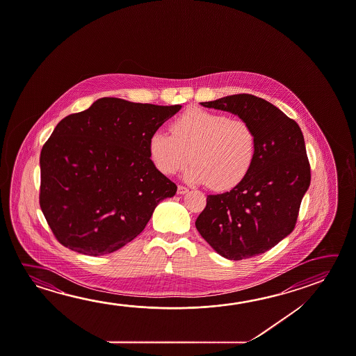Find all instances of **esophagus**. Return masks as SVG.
Instances as JSON below:
<instances>
[{
	"label": "esophagus",
	"mask_w": 356,
	"mask_h": 356,
	"mask_svg": "<svg viewBox=\"0 0 356 356\" xmlns=\"http://www.w3.org/2000/svg\"><path fill=\"white\" fill-rule=\"evenodd\" d=\"M187 191H188L187 187L182 186V185L177 186V193H179V195H184V193H186Z\"/></svg>",
	"instance_id": "1"
}]
</instances>
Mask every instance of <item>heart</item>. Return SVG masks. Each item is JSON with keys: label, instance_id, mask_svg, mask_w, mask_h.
I'll list each match as a JSON object with an SVG mask.
<instances>
[{"label": "heart", "instance_id": "obj_1", "mask_svg": "<svg viewBox=\"0 0 356 356\" xmlns=\"http://www.w3.org/2000/svg\"><path fill=\"white\" fill-rule=\"evenodd\" d=\"M170 133L159 129L149 138L150 159L163 175H174L190 159L188 182L223 191L238 185L256 159V133L243 119L193 108L171 122Z\"/></svg>", "mask_w": 356, "mask_h": 356}]
</instances>
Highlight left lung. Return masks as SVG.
I'll use <instances>...</instances> for the list:
<instances>
[{
    "label": "left lung",
    "instance_id": "left-lung-1",
    "mask_svg": "<svg viewBox=\"0 0 356 356\" xmlns=\"http://www.w3.org/2000/svg\"><path fill=\"white\" fill-rule=\"evenodd\" d=\"M201 104L231 111L250 122L256 133L257 152L250 172L237 186L207 196L196 228L227 259L262 254L294 229L310 185L302 130L277 106L252 94H234Z\"/></svg>",
    "mask_w": 356,
    "mask_h": 356
}]
</instances>
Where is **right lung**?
<instances>
[{"label": "right lung", "mask_w": 356, "mask_h": 356, "mask_svg": "<svg viewBox=\"0 0 356 356\" xmlns=\"http://www.w3.org/2000/svg\"><path fill=\"white\" fill-rule=\"evenodd\" d=\"M180 109L102 98L57 124L42 147L40 206L60 245L102 256L143 232L177 190L154 166L149 138Z\"/></svg>", "instance_id": "add662e5"}]
</instances>
